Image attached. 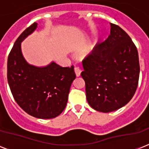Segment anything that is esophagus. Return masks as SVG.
I'll use <instances>...</instances> for the list:
<instances>
[{
	"label": "esophagus",
	"instance_id": "34e87169",
	"mask_svg": "<svg viewBox=\"0 0 149 149\" xmlns=\"http://www.w3.org/2000/svg\"><path fill=\"white\" fill-rule=\"evenodd\" d=\"M74 70H75V72H76V75H77V77H79V76H80V73H81V69H80L79 66H76Z\"/></svg>",
	"mask_w": 149,
	"mask_h": 149
}]
</instances>
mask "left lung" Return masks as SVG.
<instances>
[{
  "instance_id": "left-lung-1",
  "label": "left lung",
  "mask_w": 149,
  "mask_h": 149,
  "mask_svg": "<svg viewBox=\"0 0 149 149\" xmlns=\"http://www.w3.org/2000/svg\"><path fill=\"white\" fill-rule=\"evenodd\" d=\"M81 77L92 108L107 113L128 103L138 87L139 52L130 36L111 23V33L83 60Z\"/></svg>"
}]
</instances>
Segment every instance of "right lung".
Masks as SVG:
<instances>
[{
    "label": "right lung",
    "mask_w": 149,
    "mask_h": 149,
    "mask_svg": "<svg viewBox=\"0 0 149 149\" xmlns=\"http://www.w3.org/2000/svg\"><path fill=\"white\" fill-rule=\"evenodd\" d=\"M37 24L34 22L15 41L8 58V82L21 108L35 118L50 119L64 111L76 74L73 65L62 67L52 62L45 67H36L25 61L21 42Z\"/></svg>",
    "instance_id": "add662e5"
}]
</instances>
